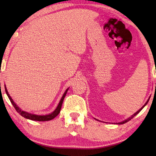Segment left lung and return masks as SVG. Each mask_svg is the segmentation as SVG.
Instances as JSON below:
<instances>
[{
	"instance_id": "obj_1",
	"label": "left lung",
	"mask_w": 156,
	"mask_h": 156,
	"mask_svg": "<svg viewBox=\"0 0 156 156\" xmlns=\"http://www.w3.org/2000/svg\"><path fill=\"white\" fill-rule=\"evenodd\" d=\"M155 85H156V83H155ZM149 99L147 100V102H146V103H145V105H144V106H143V107H142L141 108V109H139V110L138 111V112H137L136 113H134V114H133V115H131L130 118H128V119H126V120H125V121H123V122H118V124H119V125H122V124H125V123H126V122H128V121H129V120H130L131 119H132V118H133L134 117V116H135V115H137V114H138V113H139L140 112V111H141V110H142V109H143V108H144V107L145 106V105H146L147 104V102H149Z\"/></svg>"
}]
</instances>
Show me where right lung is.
<instances>
[{"mask_svg":"<svg viewBox=\"0 0 156 156\" xmlns=\"http://www.w3.org/2000/svg\"><path fill=\"white\" fill-rule=\"evenodd\" d=\"M5 92H6V94L7 95V96H8V98H9L10 102H12V104L13 105V106H14V107L15 108V109L16 110V112L18 113H19L20 115H22L23 117H24L25 118H27V119H30V120H35V121H48V120H51L52 119H54L55 117H56V116L59 114V113L60 112V109H61V107H62V105L63 100H64L66 94H67V92L68 91V89H67V90L65 91V94H63L62 98H61V100H60V101L59 102L58 105V107H56V109H55L51 113H50V114H48V115H38L31 114V113H27L26 112H24V111L21 110L20 108L17 106L15 102L13 101L12 98L10 97L9 94H8V91H7V90L6 87H5Z\"/></svg>","mask_w":156,"mask_h":156,"instance_id":"add662e5","label":"right lung"}]
</instances>
